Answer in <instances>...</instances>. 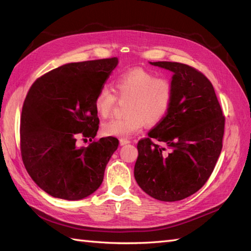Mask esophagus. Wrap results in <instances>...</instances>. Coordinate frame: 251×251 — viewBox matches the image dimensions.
<instances>
[{"instance_id": "34e87169", "label": "esophagus", "mask_w": 251, "mask_h": 251, "mask_svg": "<svg viewBox=\"0 0 251 251\" xmlns=\"http://www.w3.org/2000/svg\"><path fill=\"white\" fill-rule=\"evenodd\" d=\"M128 143H130V141H129L128 139H124V138H122V139H120V145H121V146L128 145Z\"/></svg>"}]
</instances>
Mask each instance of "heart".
Segmentation results:
<instances>
[{
  "label": "heart",
  "instance_id": "b5f03b06",
  "mask_svg": "<svg viewBox=\"0 0 251 251\" xmlns=\"http://www.w3.org/2000/svg\"><path fill=\"white\" fill-rule=\"evenodd\" d=\"M115 93L120 99H128L124 119H112L102 124L103 135L125 138L139 131L146 122L155 125L168 114L174 100L173 84L166 78H158L143 69H131L119 76ZM116 97L103 86L96 94L95 110L101 117H108L113 110Z\"/></svg>",
  "mask_w": 251,
  "mask_h": 251
}]
</instances>
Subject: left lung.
Segmentation results:
<instances>
[{
    "label": "left lung",
    "instance_id": "obj_1",
    "mask_svg": "<svg viewBox=\"0 0 251 251\" xmlns=\"http://www.w3.org/2000/svg\"><path fill=\"white\" fill-rule=\"evenodd\" d=\"M150 63L174 73V100L165 119L138 142L135 179L153 199L181 201L199 191L214 172L222 150L225 116L204 74L179 62ZM152 139L164 142L170 153Z\"/></svg>",
    "mask_w": 251,
    "mask_h": 251
}]
</instances>
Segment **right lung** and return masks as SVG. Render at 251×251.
Masks as SVG:
<instances>
[{
    "label": "right lung",
    "mask_w": 251,
    "mask_h": 251,
    "mask_svg": "<svg viewBox=\"0 0 251 251\" xmlns=\"http://www.w3.org/2000/svg\"><path fill=\"white\" fill-rule=\"evenodd\" d=\"M117 63L116 57L67 63L29 89L21 112V156L32 180L47 194L78 201L102 183L119 140L105 137L79 147L77 139L92 141L97 135L94 99Z\"/></svg>",
    "instance_id": "1"
}]
</instances>
